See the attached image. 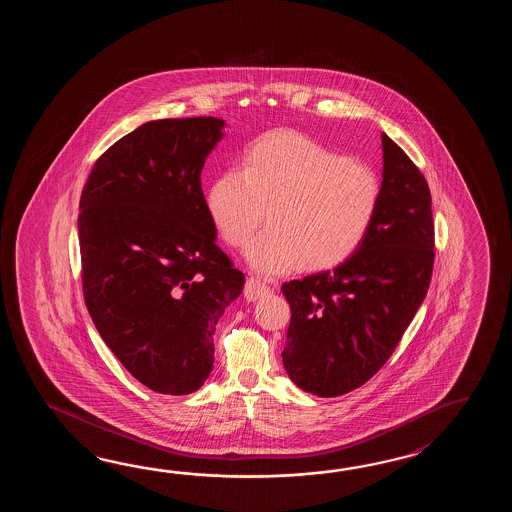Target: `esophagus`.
I'll use <instances>...</instances> for the list:
<instances>
[{"label":"esophagus","instance_id":"1","mask_svg":"<svg viewBox=\"0 0 512 512\" xmlns=\"http://www.w3.org/2000/svg\"><path fill=\"white\" fill-rule=\"evenodd\" d=\"M267 293H271V287L260 282L258 278H249V280L245 282L243 296H245L249 302H256V300H260L261 296H265Z\"/></svg>","mask_w":512,"mask_h":512}]
</instances>
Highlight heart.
Returning a JSON list of instances; mask_svg holds the SVG:
<instances>
[{
  "mask_svg": "<svg viewBox=\"0 0 512 512\" xmlns=\"http://www.w3.org/2000/svg\"><path fill=\"white\" fill-rule=\"evenodd\" d=\"M381 201L379 177L298 131H272L256 142L241 168L219 175L208 212L232 247L271 225L245 252L254 271L278 276L329 269L348 260L366 238Z\"/></svg>",
  "mask_w": 512,
  "mask_h": 512,
  "instance_id": "1",
  "label": "heart"
}]
</instances>
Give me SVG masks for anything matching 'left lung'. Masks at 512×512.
<instances>
[{"label":"left lung","mask_w":512,"mask_h":512,"mask_svg":"<svg viewBox=\"0 0 512 512\" xmlns=\"http://www.w3.org/2000/svg\"><path fill=\"white\" fill-rule=\"evenodd\" d=\"M381 139V201L359 249L331 271L282 285L291 305L283 368L318 397L344 395L381 370L432 278L430 188L386 133Z\"/></svg>","instance_id":"left-lung-1"}]
</instances>
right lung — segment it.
<instances>
[{
	"label": "right lung",
	"mask_w": 512,
	"mask_h": 512,
	"mask_svg": "<svg viewBox=\"0 0 512 512\" xmlns=\"http://www.w3.org/2000/svg\"><path fill=\"white\" fill-rule=\"evenodd\" d=\"M216 117L152 120L102 153L80 196L87 311L102 340L153 392L207 381L219 318L245 276L216 245L201 188Z\"/></svg>",
	"instance_id": "right-lung-1"
}]
</instances>
